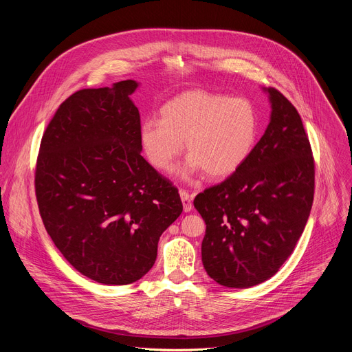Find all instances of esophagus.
<instances>
[{"mask_svg":"<svg viewBox=\"0 0 352 352\" xmlns=\"http://www.w3.org/2000/svg\"><path fill=\"white\" fill-rule=\"evenodd\" d=\"M181 200L184 205V212H190L192 210V195H189L188 190H181Z\"/></svg>","mask_w":352,"mask_h":352,"instance_id":"1","label":"esophagus"}]
</instances>
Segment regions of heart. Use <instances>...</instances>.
Listing matches in <instances>:
<instances>
[{
	"label": "heart",
	"mask_w": 352,
	"mask_h": 352,
	"mask_svg": "<svg viewBox=\"0 0 352 352\" xmlns=\"http://www.w3.org/2000/svg\"><path fill=\"white\" fill-rule=\"evenodd\" d=\"M139 136L148 162L162 171L173 170L185 142L189 171L226 178L252 155L259 117L248 98L193 89L167 102L160 120L142 122Z\"/></svg>",
	"instance_id": "obj_1"
}]
</instances>
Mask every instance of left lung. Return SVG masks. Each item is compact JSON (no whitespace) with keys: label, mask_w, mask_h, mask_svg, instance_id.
Listing matches in <instances>:
<instances>
[{"label":"left lung","mask_w":352,"mask_h":352,"mask_svg":"<svg viewBox=\"0 0 352 352\" xmlns=\"http://www.w3.org/2000/svg\"><path fill=\"white\" fill-rule=\"evenodd\" d=\"M270 124L245 164L196 195L206 223L202 262L220 285L249 288L273 277L307 226L315 160L302 120L274 87Z\"/></svg>","instance_id":"8db88e82"}]
</instances>
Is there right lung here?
<instances>
[{"label":"right lung","instance_id":"1","mask_svg":"<svg viewBox=\"0 0 352 352\" xmlns=\"http://www.w3.org/2000/svg\"><path fill=\"white\" fill-rule=\"evenodd\" d=\"M132 79L63 102L40 143L34 189L43 224L87 278L125 285L153 267L182 213L178 189L142 156Z\"/></svg>","mask_w":352,"mask_h":352}]
</instances>
